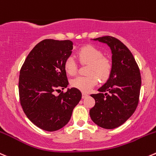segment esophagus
Masks as SVG:
<instances>
[{"label":"esophagus","mask_w":156,"mask_h":156,"mask_svg":"<svg viewBox=\"0 0 156 156\" xmlns=\"http://www.w3.org/2000/svg\"><path fill=\"white\" fill-rule=\"evenodd\" d=\"M87 96H88V94H87L82 93V98H83V99H84V98H86Z\"/></svg>","instance_id":"34e87169"}]
</instances>
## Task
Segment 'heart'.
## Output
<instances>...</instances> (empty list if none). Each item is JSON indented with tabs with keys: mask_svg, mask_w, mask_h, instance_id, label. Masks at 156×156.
<instances>
[{
	"mask_svg": "<svg viewBox=\"0 0 156 156\" xmlns=\"http://www.w3.org/2000/svg\"><path fill=\"white\" fill-rule=\"evenodd\" d=\"M78 58L81 63H89L87 73L90 75L72 78L70 81L72 87L83 92H88L98 84V76L102 81L108 79L112 72V63L110 59L103 56L102 51L95 46L87 45L78 51ZM64 69L69 75L76 73L77 63L73 57L69 56L66 58Z\"/></svg>",
	"mask_w": 156,
	"mask_h": 156,
	"instance_id": "heart-1",
	"label": "heart"
}]
</instances>
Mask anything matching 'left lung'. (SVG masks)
Here are the masks:
<instances>
[{"label": "left lung", "mask_w": 156, "mask_h": 156, "mask_svg": "<svg viewBox=\"0 0 156 156\" xmlns=\"http://www.w3.org/2000/svg\"><path fill=\"white\" fill-rule=\"evenodd\" d=\"M107 44L112 52V72L107 82L90 96L95 100L90 110L92 121L104 129L121 126L136 109L141 87L139 66L129 49L112 36L94 39Z\"/></svg>", "instance_id": "obj_1"}]
</instances>
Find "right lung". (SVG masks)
I'll return each mask as SVG.
<instances>
[{
  "label": "right lung",
  "mask_w": 156,
  "mask_h": 156,
  "mask_svg": "<svg viewBox=\"0 0 156 156\" xmlns=\"http://www.w3.org/2000/svg\"><path fill=\"white\" fill-rule=\"evenodd\" d=\"M72 49L70 40H44L32 49L21 67V107L27 118L43 130L52 132L66 126L81 98L75 87L55 95L69 84L64 62Z\"/></svg>",
  "instance_id": "add662e5"
}]
</instances>
